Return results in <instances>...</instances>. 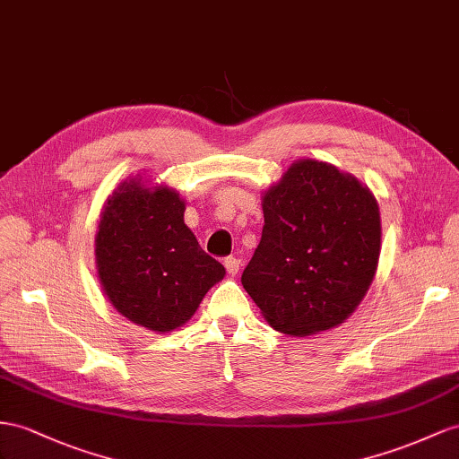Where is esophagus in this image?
<instances>
[{
	"label": "esophagus",
	"mask_w": 459,
	"mask_h": 459,
	"mask_svg": "<svg viewBox=\"0 0 459 459\" xmlns=\"http://www.w3.org/2000/svg\"><path fill=\"white\" fill-rule=\"evenodd\" d=\"M225 267H227V272L230 275H237L240 272V260H238V257H234V255H229L225 260Z\"/></svg>",
	"instance_id": "esophagus-1"
}]
</instances>
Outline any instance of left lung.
Returning a JSON list of instances; mask_svg holds the SVG:
<instances>
[{
	"label": "left lung",
	"instance_id": "obj_1",
	"mask_svg": "<svg viewBox=\"0 0 459 459\" xmlns=\"http://www.w3.org/2000/svg\"><path fill=\"white\" fill-rule=\"evenodd\" d=\"M262 240L242 285L265 322L295 337L342 325L378 269L380 209L368 186L300 159L262 194Z\"/></svg>",
	"mask_w": 459,
	"mask_h": 459
}]
</instances>
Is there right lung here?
Returning <instances> with one entry per match:
<instances>
[{
	"instance_id": "1",
	"label": "right lung",
	"mask_w": 459,
	"mask_h": 459,
	"mask_svg": "<svg viewBox=\"0 0 459 459\" xmlns=\"http://www.w3.org/2000/svg\"><path fill=\"white\" fill-rule=\"evenodd\" d=\"M186 202L164 184L124 180L100 211L97 275L112 307L157 333L195 314L225 267L207 255L184 222Z\"/></svg>"
}]
</instances>
